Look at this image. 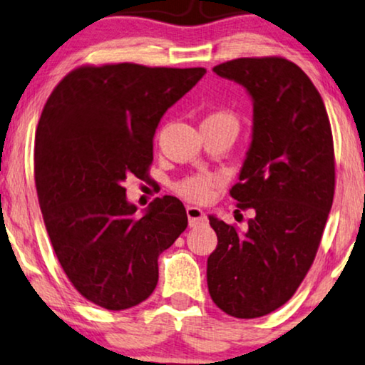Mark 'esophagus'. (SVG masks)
I'll use <instances>...</instances> for the list:
<instances>
[{
	"mask_svg": "<svg viewBox=\"0 0 365 365\" xmlns=\"http://www.w3.org/2000/svg\"><path fill=\"white\" fill-rule=\"evenodd\" d=\"M186 212H187V219H189V226H191V227H196L201 222L206 221V214H204L201 207L187 206Z\"/></svg>",
	"mask_w": 365,
	"mask_h": 365,
	"instance_id": "obj_1",
	"label": "esophagus"
}]
</instances>
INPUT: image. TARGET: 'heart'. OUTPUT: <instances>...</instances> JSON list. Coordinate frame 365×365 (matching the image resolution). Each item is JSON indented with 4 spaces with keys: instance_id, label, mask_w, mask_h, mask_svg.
Segmentation results:
<instances>
[{
    "instance_id": "obj_1",
    "label": "heart",
    "mask_w": 365,
    "mask_h": 365,
    "mask_svg": "<svg viewBox=\"0 0 365 365\" xmlns=\"http://www.w3.org/2000/svg\"><path fill=\"white\" fill-rule=\"evenodd\" d=\"M207 119H229V121H234L229 114H224V113H216L212 114V116H209ZM217 182H219L217 178L211 176V174L194 176L179 184V191H181L186 197L196 199V201H206V199L212 196Z\"/></svg>"
}]
</instances>
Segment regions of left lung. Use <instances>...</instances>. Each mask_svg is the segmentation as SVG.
Here are the masks:
<instances>
[{
    "label": "left lung",
    "instance_id": "1",
    "mask_svg": "<svg viewBox=\"0 0 365 365\" xmlns=\"http://www.w3.org/2000/svg\"><path fill=\"white\" fill-rule=\"evenodd\" d=\"M212 71L252 101L251 144L231 196L251 209L246 231L211 214L214 304L239 319L266 316L294 296L316 257L334 199V143L322 98L284 58H239Z\"/></svg>",
    "mask_w": 365,
    "mask_h": 365
}]
</instances>
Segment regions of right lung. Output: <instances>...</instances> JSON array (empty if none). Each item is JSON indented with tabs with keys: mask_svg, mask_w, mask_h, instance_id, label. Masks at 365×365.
Masks as SVG:
<instances>
[{
	"mask_svg": "<svg viewBox=\"0 0 365 365\" xmlns=\"http://www.w3.org/2000/svg\"><path fill=\"white\" fill-rule=\"evenodd\" d=\"M204 68L84 66L54 88L34 138V181L53 249L79 294L108 311L151 296L158 257L187 227L174 196L141 216L123 182L144 179L158 124Z\"/></svg>",
	"mask_w": 365,
	"mask_h": 365,
	"instance_id": "obj_1",
	"label": "right lung"
}]
</instances>
